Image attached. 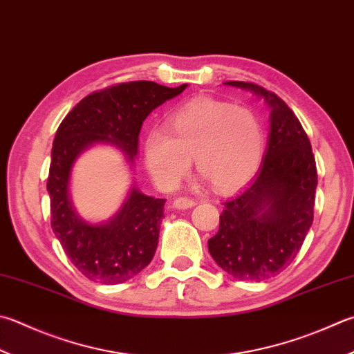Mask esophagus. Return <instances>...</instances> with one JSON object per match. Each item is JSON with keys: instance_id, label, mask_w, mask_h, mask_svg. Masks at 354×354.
Here are the masks:
<instances>
[{"instance_id": "esophagus-1", "label": "esophagus", "mask_w": 354, "mask_h": 354, "mask_svg": "<svg viewBox=\"0 0 354 354\" xmlns=\"http://www.w3.org/2000/svg\"><path fill=\"white\" fill-rule=\"evenodd\" d=\"M196 200H192V198H188V197H177L176 200H174V208H177V209H186V208H192V206H196Z\"/></svg>"}]
</instances>
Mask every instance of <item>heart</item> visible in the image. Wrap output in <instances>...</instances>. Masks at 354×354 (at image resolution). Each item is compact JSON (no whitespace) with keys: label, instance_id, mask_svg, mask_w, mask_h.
<instances>
[{"label":"heart","instance_id":"1","mask_svg":"<svg viewBox=\"0 0 354 354\" xmlns=\"http://www.w3.org/2000/svg\"><path fill=\"white\" fill-rule=\"evenodd\" d=\"M166 131H151L146 166L165 191L177 188L194 158L197 171L217 191H230L254 176L263 137L252 112L212 98H196L168 117Z\"/></svg>","mask_w":354,"mask_h":354}]
</instances>
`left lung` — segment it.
Segmentation results:
<instances>
[{"label":"left lung","mask_w":354,"mask_h":354,"mask_svg":"<svg viewBox=\"0 0 354 354\" xmlns=\"http://www.w3.org/2000/svg\"><path fill=\"white\" fill-rule=\"evenodd\" d=\"M225 84L254 92L270 106V140L251 182L226 198L208 240L212 259L237 281L260 282L288 266L310 231L317 186L316 160L301 122L274 92L248 82Z\"/></svg>","instance_id":"obj_1"}]
</instances>
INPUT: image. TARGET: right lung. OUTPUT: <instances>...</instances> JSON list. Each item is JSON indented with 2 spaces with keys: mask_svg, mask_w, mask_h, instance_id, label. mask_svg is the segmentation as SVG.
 <instances>
[{
  "mask_svg": "<svg viewBox=\"0 0 354 354\" xmlns=\"http://www.w3.org/2000/svg\"><path fill=\"white\" fill-rule=\"evenodd\" d=\"M186 86L166 88L145 80L109 86L84 97L58 126L48 177L50 225L66 256L89 281L123 283L149 265L166 200L146 196L134 186L114 218L88 223L78 217L69 197L72 165L94 143L115 145L134 163L145 118Z\"/></svg>",
  "mask_w": 354,
  "mask_h": 354,
  "instance_id": "right-lung-1",
  "label": "right lung"
}]
</instances>
